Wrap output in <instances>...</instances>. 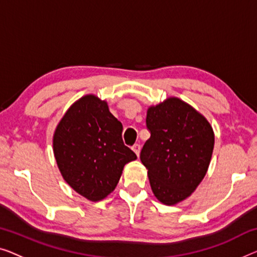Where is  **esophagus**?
Here are the masks:
<instances>
[{
    "label": "esophagus",
    "mask_w": 257,
    "mask_h": 257,
    "mask_svg": "<svg viewBox=\"0 0 257 257\" xmlns=\"http://www.w3.org/2000/svg\"><path fill=\"white\" fill-rule=\"evenodd\" d=\"M133 151L136 153V156L139 157L140 156V152H141V145L140 144H135V145H133Z\"/></svg>",
    "instance_id": "1"
}]
</instances>
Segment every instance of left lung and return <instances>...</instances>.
<instances>
[{"instance_id": "obj_1", "label": "left lung", "mask_w": 257, "mask_h": 257, "mask_svg": "<svg viewBox=\"0 0 257 257\" xmlns=\"http://www.w3.org/2000/svg\"><path fill=\"white\" fill-rule=\"evenodd\" d=\"M151 136L141 151L157 200L175 205L194 193L211 162L214 134L193 106L170 97L147 112Z\"/></svg>"}]
</instances>
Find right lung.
Segmentation results:
<instances>
[{
  "label": "right lung",
  "mask_w": 257,
  "mask_h": 257,
  "mask_svg": "<svg viewBox=\"0 0 257 257\" xmlns=\"http://www.w3.org/2000/svg\"><path fill=\"white\" fill-rule=\"evenodd\" d=\"M53 151L66 182L91 202L108 196L125 164L137 159L122 141V123L94 94L69 107L56 125Z\"/></svg>",
  "instance_id": "right-lung-1"
}]
</instances>
